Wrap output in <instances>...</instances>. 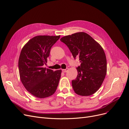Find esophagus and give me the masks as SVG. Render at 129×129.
<instances>
[{
  "label": "esophagus",
  "instance_id": "1",
  "mask_svg": "<svg viewBox=\"0 0 129 129\" xmlns=\"http://www.w3.org/2000/svg\"><path fill=\"white\" fill-rule=\"evenodd\" d=\"M68 70H69V69H68V68L66 69H63L62 70V72H64V73H65V72H66L67 71H68Z\"/></svg>",
  "mask_w": 129,
  "mask_h": 129
}]
</instances>
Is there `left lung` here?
<instances>
[{
	"label": "left lung",
	"mask_w": 129,
	"mask_h": 129,
	"mask_svg": "<svg viewBox=\"0 0 129 129\" xmlns=\"http://www.w3.org/2000/svg\"><path fill=\"white\" fill-rule=\"evenodd\" d=\"M73 57H79L81 65L76 68L77 76L72 81L75 93L89 96L102 84L107 71V63L102 46L87 33L78 32L60 38Z\"/></svg>",
	"instance_id": "8db88e82"
}]
</instances>
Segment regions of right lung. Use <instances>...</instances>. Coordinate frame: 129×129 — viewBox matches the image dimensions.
Wrapping results in <instances>:
<instances>
[{
  "label": "right lung",
  "instance_id": "1",
  "mask_svg": "<svg viewBox=\"0 0 129 129\" xmlns=\"http://www.w3.org/2000/svg\"><path fill=\"white\" fill-rule=\"evenodd\" d=\"M59 36H37L28 42L22 48L18 60L19 76L27 90L34 96L43 99L55 92L61 70L54 71L44 68L47 63L51 48Z\"/></svg>",
  "mask_w": 129,
  "mask_h": 129
}]
</instances>
